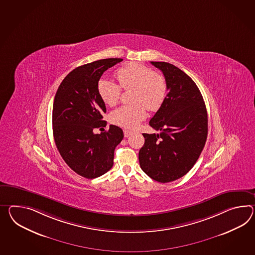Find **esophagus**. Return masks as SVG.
I'll return each mask as SVG.
<instances>
[{
	"label": "esophagus",
	"instance_id": "34e87169",
	"mask_svg": "<svg viewBox=\"0 0 255 255\" xmlns=\"http://www.w3.org/2000/svg\"><path fill=\"white\" fill-rule=\"evenodd\" d=\"M124 132H125V137H129L130 136V134L132 133L130 130H124Z\"/></svg>",
	"mask_w": 255,
	"mask_h": 255
}]
</instances>
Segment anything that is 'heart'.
I'll return each instance as SVG.
<instances>
[{
  "label": "heart",
  "instance_id": "1",
  "mask_svg": "<svg viewBox=\"0 0 255 255\" xmlns=\"http://www.w3.org/2000/svg\"><path fill=\"white\" fill-rule=\"evenodd\" d=\"M115 83L101 79L98 84V92L106 105H116L121 98L122 89L132 88L130 102L111 113V122L114 125L133 129L146 115V109L150 112L157 111L163 104L167 95V83L163 75L153 72L152 69L143 64L130 62L116 71Z\"/></svg>",
  "mask_w": 255,
  "mask_h": 255
}]
</instances>
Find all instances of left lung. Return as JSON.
I'll return each mask as SVG.
<instances>
[{
	"label": "left lung",
	"instance_id": "obj_1",
	"mask_svg": "<svg viewBox=\"0 0 255 255\" xmlns=\"http://www.w3.org/2000/svg\"><path fill=\"white\" fill-rule=\"evenodd\" d=\"M165 76L168 94L150 120L160 132L143 133L139 151L143 172L161 183L178 180L193 168L207 137V112L196 84L183 71L168 62H151Z\"/></svg>",
	"mask_w": 255,
	"mask_h": 255
}]
</instances>
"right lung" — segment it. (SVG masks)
I'll return each mask as SVG.
<instances>
[{"label": "right lung", "instance_id": "right-lung-1", "mask_svg": "<svg viewBox=\"0 0 255 255\" xmlns=\"http://www.w3.org/2000/svg\"><path fill=\"white\" fill-rule=\"evenodd\" d=\"M123 59L110 58L90 62L74 69L57 90L52 109L53 137L63 160L75 173L95 179L113 166L114 150L124 139V131L107 122L105 103L98 92L101 75Z\"/></svg>", "mask_w": 255, "mask_h": 255}]
</instances>
